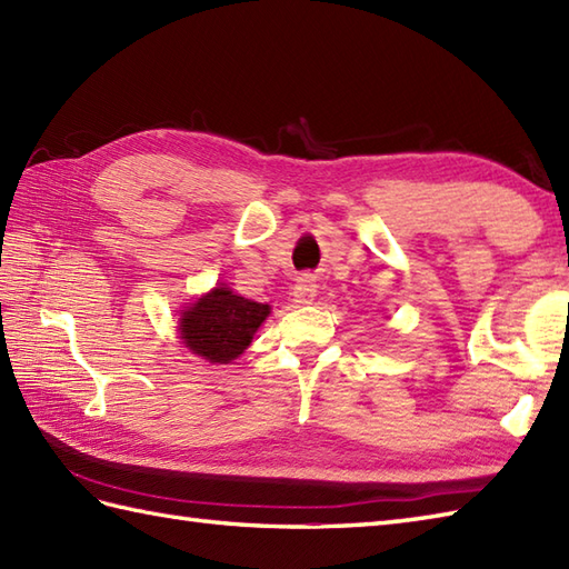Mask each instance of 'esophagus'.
<instances>
[{"mask_svg": "<svg viewBox=\"0 0 569 569\" xmlns=\"http://www.w3.org/2000/svg\"><path fill=\"white\" fill-rule=\"evenodd\" d=\"M316 293H318V286H316V281H312L310 276L298 278L296 286H293V303L296 306H308V303H312V298H316Z\"/></svg>", "mask_w": 569, "mask_h": 569, "instance_id": "34e87169", "label": "esophagus"}]
</instances>
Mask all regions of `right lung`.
Returning <instances> with one entry per match:
<instances>
[{"mask_svg": "<svg viewBox=\"0 0 569 569\" xmlns=\"http://www.w3.org/2000/svg\"><path fill=\"white\" fill-rule=\"evenodd\" d=\"M269 312L266 303H253L220 283L180 312L178 332L196 357L208 359L210 365H229L251 345L253 332Z\"/></svg>", "mask_w": 569, "mask_h": 569, "instance_id": "add662e5", "label": "right lung"}]
</instances>
